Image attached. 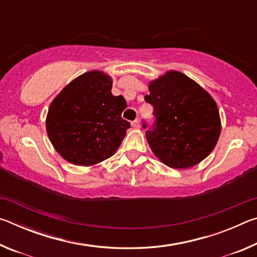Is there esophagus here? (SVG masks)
<instances>
[{
    "label": "esophagus",
    "instance_id": "esophagus-1",
    "mask_svg": "<svg viewBox=\"0 0 257 257\" xmlns=\"http://www.w3.org/2000/svg\"><path fill=\"white\" fill-rule=\"evenodd\" d=\"M132 125H133V128H135V129H139V128H141V124H139V121H138V120L133 121Z\"/></svg>",
    "mask_w": 257,
    "mask_h": 257
}]
</instances>
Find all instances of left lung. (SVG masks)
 Segmentation results:
<instances>
[{"label": "left lung", "instance_id": "8db88e82", "mask_svg": "<svg viewBox=\"0 0 257 257\" xmlns=\"http://www.w3.org/2000/svg\"><path fill=\"white\" fill-rule=\"evenodd\" d=\"M149 90L145 101L154 107L155 125L147 130L146 139L154 155L173 169L202 162L221 134L214 99L196 81L176 70L150 81Z\"/></svg>", "mask_w": 257, "mask_h": 257}]
</instances>
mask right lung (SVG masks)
Returning <instances> with one entry per match:
<instances>
[{
    "label": "right lung",
    "instance_id": "obj_1",
    "mask_svg": "<svg viewBox=\"0 0 257 257\" xmlns=\"http://www.w3.org/2000/svg\"><path fill=\"white\" fill-rule=\"evenodd\" d=\"M112 78L99 70L78 76L56 95L46 115V133L69 163L92 167L115 153L130 128L121 118L124 98L112 95Z\"/></svg>",
    "mask_w": 257,
    "mask_h": 257
}]
</instances>
